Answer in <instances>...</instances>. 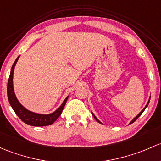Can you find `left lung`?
Segmentation results:
<instances>
[{
    "label": "left lung",
    "instance_id": "1",
    "mask_svg": "<svg viewBox=\"0 0 161 161\" xmlns=\"http://www.w3.org/2000/svg\"><path fill=\"white\" fill-rule=\"evenodd\" d=\"M150 99H149V100H148V102H147V103L146 106H145V107H144V108H143V109H142V111H141V112H140V113H139V114L137 115V116H136V117H135V118H133V119H132V121H131V122H130V123H129V124H131V123H134V122H135V121H136V119H138V117H139V116H140V115H141V114H142V113H143V111H144V110H145V109H146V108H147V106H148L149 103H150ZM92 116H94V118H95V119H96V120L98 122V123H101V122H100V121H99V119H97V118H96V116H95V115L93 114V113H92Z\"/></svg>",
    "mask_w": 161,
    "mask_h": 161
}]
</instances>
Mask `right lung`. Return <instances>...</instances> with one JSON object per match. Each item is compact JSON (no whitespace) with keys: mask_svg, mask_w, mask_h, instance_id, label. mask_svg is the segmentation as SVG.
Segmentation results:
<instances>
[{"mask_svg":"<svg viewBox=\"0 0 161 161\" xmlns=\"http://www.w3.org/2000/svg\"><path fill=\"white\" fill-rule=\"evenodd\" d=\"M19 57L20 56H18L15 62H14L12 67H11V73H10L9 79H8V82L7 92H8V98L10 105L12 107L14 113H16L17 116L26 124L33 126H45L52 124L54 122L58 119L61 113H62L69 96L65 98V100L62 103V105L59 106L56 110L53 112V113H49V114H40V113H34V112L29 111L26 108L24 107L20 103L19 101H18V99H17L13 86L14 70L15 65H16Z\"/></svg>","mask_w":161,"mask_h":161,"instance_id":"1","label":"right lung"}]
</instances>
